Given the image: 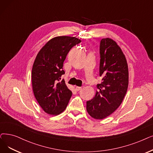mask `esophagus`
I'll return each instance as SVG.
<instances>
[{
	"label": "esophagus",
	"instance_id": "1",
	"mask_svg": "<svg viewBox=\"0 0 153 153\" xmlns=\"http://www.w3.org/2000/svg\"><path fill=\"white\" fill-rule=\"evenodd\" d=\"M81 89H82V87H78V86H76V87H75V89L77 91H79L81 90Z\"/></svg>",
	"mask_w": 153,
	"mask_h": 153
}]
</instances>
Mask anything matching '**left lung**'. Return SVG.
Wrapping results in <instances>:
<instances>
[{"mask_svg": "<svg viewBox=\"0 0 153 153\" xmlns=\"http://www.w3.org/2000/svg\"><path fill=\"white\" fill-rule=\"evenodd\" d=\"M99 76L102 82L97 84L96 95L86 102L88 114L96 119H102L114 112L122 103L129 84L128 62L121 48L111 38L100 43Z\"/></svg>", "mask_w": 153, "mask_h": 153, "instance_id": "8db88e82", "label": "left lung"}]
</instances>
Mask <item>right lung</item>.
Wrapping results in <instances>:
<instances>
[{
  "mask_svg": "<svg viewBox=\"0 0 153 153\" xmlns=\"http://www.w3.org/2000/svg\"><path fill=\"white\" fill-rule=\"evenodd\" d=\"M81 41L75 37L57 36L51 39L39 51L33 64L32 84L34 96L40 106L48 114L62 112L72 96L64 80L63 63L73 46Z\"/></svg>",
  "mask_w": 153,
  "mask_h": 153,
  "instance_id": "add662e5",
  "label": "right lung"
}]
</instances>
